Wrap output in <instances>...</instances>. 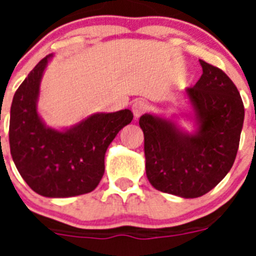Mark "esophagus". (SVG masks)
<instances>
[{"mask_svg":"<svg viewBox=\"0 0 256 256\" xmlns=\"http://www.w3.org/2000/svg\"><path fill=\"white\" fill-rule=\"evenodd\" d=\"M146 110H148V104L144 102V100H136L132 104V112L136 119H138L142 114H144Z\"/></svg>","mask_w":256,"mask_h":256,"instance_id":"34e87169","label":"esophagus"}]
</instances>
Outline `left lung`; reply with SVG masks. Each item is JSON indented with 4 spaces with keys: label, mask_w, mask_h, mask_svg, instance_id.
<instances>
[{
    "label": "left lung",
    "mask_w": 256,
    "mask_h": 256,
    "mask_svg": "<svg viewBox=\"0 0 256 256\" xmlns=\"http://www.w3.org/2000/svg\"><path fill=\"white\" fill-rule=\"evenodd\" d=\"M202 76L186 88L198 130L183 132L174 122L144 114L140 126L144 136L146 176L159 191L195 198L220 182L236 159L242 130L240 92L219 68L200 60Z\"/></svg>",
    "instance_id": "1"
}]
</instances>
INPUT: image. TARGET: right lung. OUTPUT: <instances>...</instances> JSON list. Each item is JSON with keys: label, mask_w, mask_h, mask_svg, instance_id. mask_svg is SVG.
<instances>
[{"label": "right lung", "mask_w": 256, "mask_h": 256, "mask_svg": "<svg viewBox=\"0 0 256 256\" xmlns=\"http://www.w3.org/2000/svg\"><path fill=\"white\" fill-rule=\"evenodd\" d=\"M52 55L28 74L14 94L10 151L22 180L44 198H72L94 191L105 172V152L133 119L130 110L97 112L74 126H46L37 112L40 79Z\"/></svg>", "instance_id": "right-lung-1"}]
</instances>
